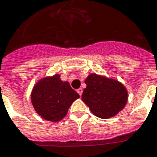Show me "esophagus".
Listing matches in <instances>:
<instances>
[{
	"instance_id": "obj_1",
	"label": "esophagus",
	"mask_w": 157,
	"mask_h": 157,
	"mask_svg": "<svg viewBox=\"0 0 157 157\" xmlns=\"http://www.w3.org/2000/svg\"><path fill=\"white\" fill-rule=\"evenodd\" d=\"M77 91V93L79 94V95L80 96H82V92H83V90H82V88H78V89L76 90Z\"/></svg>"
}]
</instances>
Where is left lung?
<instances>
[{
	"label": "left lung",
	"mask_w": 157,
	"mask_h": 157,
	"mask_svg": "<svg viewBox=\"0 0 157 157\" xmlns=\"http://www.w3.org/2000/svg\"><path fill=\"white\" fill-rule=\"evenodd\" d=\"M85 83L86 87L83 90L82 99L96 117L102 119L113 117L127 104V89L117 81L91 74Z\"/></svg>",
	"instance_id": "left-lung-1"
}]
</instances>
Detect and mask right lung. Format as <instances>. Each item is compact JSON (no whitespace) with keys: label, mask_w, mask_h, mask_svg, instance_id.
Segmentation results:
<instances>
[{"label":"right lung","mask_w":157,"mask_h":157,"mask_svg":"<svg viewBox=\"0 0 157 157\" xmlns=\"http://www.w3.org/2000/svg\"><path fill=\"white\" fill-rule=\"evenodd\" d=\"M80 98L70 83L59 75L41 79L34 86L31 102L39 115L49 121H59L66 116L71 104Z\"/></svg>","instance_id":"1"}]
</instances>
